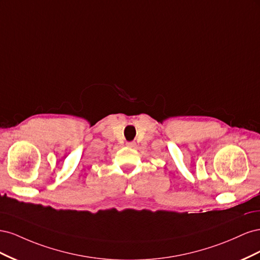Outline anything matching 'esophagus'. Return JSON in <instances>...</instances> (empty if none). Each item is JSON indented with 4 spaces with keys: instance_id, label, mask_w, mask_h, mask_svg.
I'll return each mask as SVG.
<instances>
[{
    "instance_id": "esophagus-1",
    "label": "esophagus",
    "mask_w": 260,
    "mask_h": 260,
    "mask_svg": "<svg viewBox=\"0 0 260 260\" xmlns=\"http://www.w3.org/2000/svg\"><path fill=\"white\" fill-rule=\"evenodd\" d=\"M125 145H127V146H128V147H130V148H135V147L137 146L136 142H128V143L125 144Z\"/></svg>"
}]
</instances>
